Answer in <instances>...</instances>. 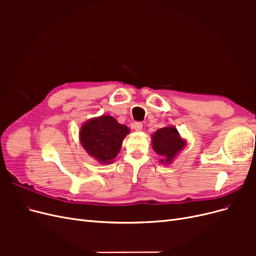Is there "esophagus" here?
I'll return each instance as SVG.
<instances>
[{"mask_svg":"<svg viewBox=\"0 0 256 256\" xmlns=\"http://www.w3.org/2000/svg\"><path fill=\"white\" fill-rule=\"evenodd\" d=\"M134 128L136 131H142L143 129V124L142 122H136L134 125Z\"/></svg>","mask_w":256,"mask_h":256,"instance_id":"obj_1","label":"esophagus"}]
</instances>
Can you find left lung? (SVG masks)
Returning a JSON list of instances; mask_svg holds the SVG:
<instances>
[{
    "mask_svg": "<svg viewBox=\"0 0 256 256\" xmlns=\"http://www.w3.org/2000/svg\"><path fill=\"white\" fill-rule=\"evenodd\" d=\"M187 145V140L184 138L176 127L166 126L158 129L152 134V146L156 152L162 164H171L174 159Z\"/></svg>",
    "mask_w": 256,
    "mask_h": 256,
    "instance_id": "left-lung-1",
    "label": "left lung"
}]
</instances>
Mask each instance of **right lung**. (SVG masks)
<instances>
[{"label": "right lung", "instance_id": "1", "mask_svg": "<svg viewBox=\"0 0 256 256\" xmlns=\"http://www.w3.org/2000/svg\"><path fill=\"white\" fill-rule=\"evenodd\" d=\"M130 129L111 115L92 118L82 124L79 140L88 156L102 164H110L118 156Z\"/></svg>", "mask_w": 256, "mask_h": 256}]
</instances>
